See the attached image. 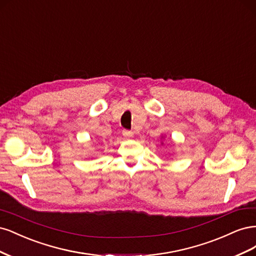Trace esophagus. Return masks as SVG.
I'll list each match as a JSON object with an SVG mask.
<instances>
[{
    "label": "esophagus",
    "instance_id": "34e87169",
    "mask_svg": "<svg viewBox=\"0 0 256 256\" xmlns=\"http://www.w3.org/2000/svg\"><path fill=\"white\" fill-rule=\"evenodd\" d=\"M122 136H125V138H134V132L129 130H122Z\"/></svg>",
    "mask_w": 256,
    "mask_h": 256
}]
</instances>
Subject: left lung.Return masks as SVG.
<instances>
[{
	"instance_id": "obj_1",
	"label": "left lung",
	"mask_w": 256,
	"mask_h": 256,
	"mask_svg": "<svg viewBox=\"0 0 256 256\" xmlns=\"http://www.w3.org/2000/svg\"><path fill=\"white\" fill-rule=\"evenodd\" d=\"M162 138H164V136H162Z\"/></svg>"
}]
</instances>
